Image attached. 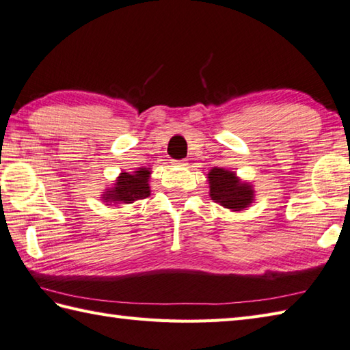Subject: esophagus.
Wrapping results in <instances>:
<instances>
[{"label":"esophagus","mask_w":350,"mask_h":350,"mask_svg":"<svg viewBox=\"0 0 350 350\" xmlns=\"http://www.w3.org/2000/svg\"><path fill=\"white\" fill-rule=\"evenodd\" d=\"M170 163H172L174 166H180V167L187 166V163H185V160H172Z\"/></svg>","instance_id":"obj_1"}]
</instances>
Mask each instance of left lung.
I'll use <instances>...</instances> for the list:
<instances>
[{
	"mask_svg": "<svg viewBox=\"0 0 350 350\" xmlns=\"http://www.w3.org/2000/svg\"><path fill=\"white\" fill-rule=\"evenodd\" d=\"M210 198L231 211H243L255 201L254 185L230 169L213 167L208 174Z\"/></svg>",
	"mask_w": 350,
	"mask_h": 350,
	"instance_id": "8db88e82",
	"label": "left lung"
}]
</instances>
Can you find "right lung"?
Listing matches in <instances>:
<instances>
[{"mask_svg":"<svg viewBox=\"0 0 350 350\" xmlns=\"http://www.w3.org/2000/svg\"><path fill=\"white\" fill-rule=\"evenodd\" d=\"M151 167H137L134 172H120L111 187L103 191L101 201L105 205L118 204H133L139 199H145L151 195L149 178H151Z\"/></svg>","mask_w":350,"mask_h":350,"instance_id":"obj_1","label":"right lung"}]
</instances>
